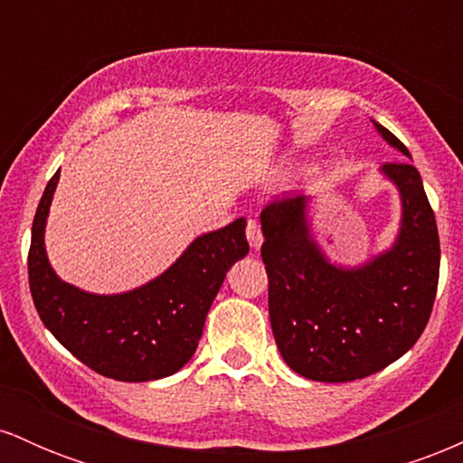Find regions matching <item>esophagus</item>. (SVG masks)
Returning a JSON list of instances; mask_svg holds the SVG:
<instances>
[{"label": "esophagus", "instance_id": "1", "mask_svg": "<svg viewBox=\"0 0 463 463\" xmlns=\"http://www.w3.org/2000/svg\"><path fill=\"white\" fill-rule=\"evenodd\" d=\"M246 235H248L250 248H252L254 252H257V250L263 246V232H261V226H259V222H254V220L248 222Z\"/></svg>", "mask_w": 463, "mask_h": 463}]
</instances>
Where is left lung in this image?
Here are the masks:
<instances>
[{"mask_svg":"<svg viewBox=\"0 0 463 463\" xmlns=\"http://www.w3.org/2000/svg\"><path fill=\"white\" fill-rule=\"evenodd\" d=\"M402 156L411 154L372 119ZM401 198L390 248L357 265L328 259L311 224V198L274 202L261 213L269 322L285 364L320 383H346L401 359L427 326L439 276V237L411 163L379 169Z\"/></svg>","mask_w":463,"mask_h":463,"instance_id":"1","label":"left lung"}]
</instances>
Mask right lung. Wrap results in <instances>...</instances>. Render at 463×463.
Wrapping results in <instances>:
<instances>
[{
	"mask_svg": "<svg viewBox=\"0 0 463 463\" xmlns=\"http://www.w3.org/2000/svg\"><path fill=\"white\" fill-rule=\"evenodd\" d=\"M61 169L52 176L32 222L30 291L58 342L84 365L126 383L174 374L194 357L206 313L226 272L248 254L246 220L204 232L158 274L130 291L93 294L65 283L45 250V226Z\"/></svg>",
	"mask_w": 463,
	"mask_h": 463,
	"instance_id": "obj_1",
	"label": "right lung"
}]
</instances>
